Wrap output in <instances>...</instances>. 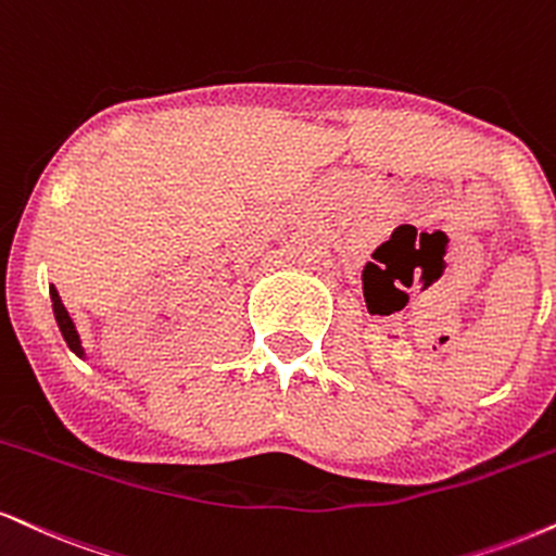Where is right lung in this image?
<instances>
[{
  "label": "right lung",
  "instance_id": "right-lung-1",
  "mask_svg": "<svg viewBox=\"0 0 556 556\" xmlns=\"http://www.w3.org/2000/svg\"><path fill=\"white\" fill-rule=\"evenodd\" d=\"M51 305H53V318H56L59 331H62L66 346H70V350L75 352L77 357L85 359V350H83V342H79V333L75 329V320L70 318V313H66L62 298H59L56 287H53V285H51Z\"/></svg>",
  "mask_w": 556,
  "mask_h": 556
}]
</instances>
